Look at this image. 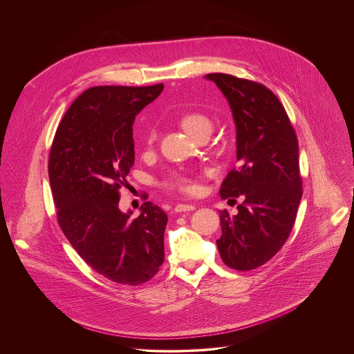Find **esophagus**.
Returning <instances> with one entry per match:
<instances>
[{"label":"esophagus","mask_w":354,"mask_h":354,"mask_svg":"<svg viewBox=\"0 0 354 354\" xmlns=\"http://www.w3.org/2000/svg\"><path fill=\"white\" fill-rule=\"evenodd\" d=\"M195 208L196 207L194 204H184V203H181V204H177L174 207V211L176 212H187V211H194Z\"/></svg>","instance_id":"obj_1"}]
</instances>
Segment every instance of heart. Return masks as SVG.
<instances>
[{"instance_id":"heart-1","label":"heart","mask_w":354,"mask_h":354,"mask_svg":"<svg viewBox=\"0 0 354 354\" xmlns=\"http://www.w3.org/2000/svg\"><path fill=\"white\" fill-rule=\"evenodd\" d=\"M181 125L184 127V129L192 135L194 138L202 132L204 129H211V121L208 117H205L202 113H188L183 117L181 120ZM156 136H158V132L155 128H151L147 133V145L151 146L152 143L156 140ZM167 187L170 188H174L180 192H184V194H196L199 191V183H198V178L189 173H185V171H176L170 176V178L167 180Z\"/></svg>"}]
</instances>
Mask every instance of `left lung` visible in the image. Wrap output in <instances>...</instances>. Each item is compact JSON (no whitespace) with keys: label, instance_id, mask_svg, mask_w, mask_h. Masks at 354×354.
<instances>
[{"label":"left lung","instance_id":"left-lung-1","mask_svg":"<svg viewBox=\"0 0 354 354\" xmlns=\"http://www.w3.org/2000/svg\"><path fill=\"white\" fill-rule=\"evenodd\" d=\"M222 91L236 124L237 167L221 185V198L239 212L219 211L216 240L223 263L247 271L268 261L286 243L303 196L299 142L283 104L266 86L226 73L205 75Z\"/></svg>","mask_w":354,"mask_h":354}]
</instances>
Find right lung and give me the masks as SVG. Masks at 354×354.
Wrapping results in <instances>:
<instances>
[{
    "label": "right lung",
    "mask_w": 354,
    "mask_h": 354,
    "mask_svg": "<svg viewBox=\"0 0 354 354\" xmlns=\"http://www.w3.org/2000/svg\"><path fill=\"white\" fill-rule=\"evenodd\" d=\"M162 90L91 87L71 104L51 145L49 180L61 230L91 268L122 285L150 281L165 260L166 212L146 202L133 219L118 208L135 162L133 121Z\"/></svg>",
    "instance_id": "add662e5"
}]
</instances>
